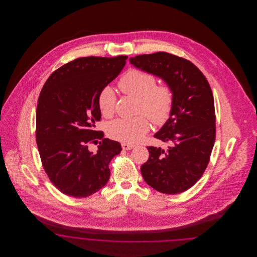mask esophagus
<instances>
[{"label":"esophagus","mask_w":257,"mask_h":257,"mask_svg":"<svg viewBox=\"0 0 257 257\" xmlns=\"http://www.w3.org/2000/svg\"><path fill=\"white\" fill-rule=\"evenodd\" d=\"M123 150H130L132 148H134V145H130V144H126V143H123L121 145Z\"/></svg>","instance_id":"esophagus-1"}]
</instances>
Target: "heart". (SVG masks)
<instances>
[{
  "label": "heart",
  "instance_id": "1",
  "mask_svg": "<svg viewBox=\"0 0 257 257\" xmlns=\"http://www.w3.org/2000/svg\"><path fill=\"white\" fill-rule=\"evenodd\" d=\"M156 78L152 74L140 69H130L121 77L118 86L123 93L138 98V113H145L154 124L161 125L171 115L174 95L169 85H156ZM115 101V94L109 86L100 91L98 107L102 115L110 117L113 114ZM148 131L149 121L145 115L131 119H116L108 127L110 138L126 144L140 142Z\"/></svg>",
  "mask_w": 257,
  "mask_h": 257
}]
</instances>
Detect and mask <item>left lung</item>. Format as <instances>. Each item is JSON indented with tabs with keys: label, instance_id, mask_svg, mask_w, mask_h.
<instances>
[{
	"label": "left lung",
	"instance_id": "8db88e82",
	"mask_svg": "<svg viewBox=\"0 0 257 257\" xmlns=\"http://www.w3.org/2000/svg\"><path fill=\"white\" fill-rule=\"evenodd\" d=\"M130 63L163 79L174 101L171 115L154 137L170 146L148 147L142 175L160 193L176 195L190 189L207 168L216 138L214 97L207 79L194 63L166 52L130 58Z\"/></svg>",
	"mask_w": 257,
	"mask_h": 257
}]
</instances>
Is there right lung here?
<instances>
[{
	"instance_id": "1",
	"label": "right lung",
	"mask_w": 257,
	"mask_h": 257,
	"mask_svg": "<svg viewBox=\"0 0 257 257\" xmlns=\"http://www.w3.org/2000/svg\"><path fill=\"white\" fill-rule=\"evenodd\" d=\"M127 56L79 58L54 71L37 101V144L43 169L62 194L91 196L110 178L118 142L95 131L101 118L98 95L122 70ZM101 139L98 151L88 149Z\"/></svg>"
}]
</instances>
